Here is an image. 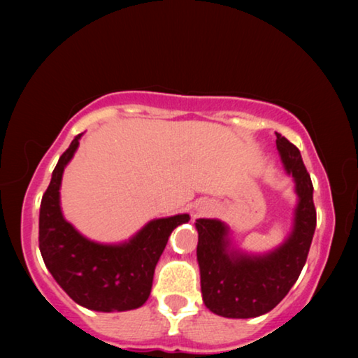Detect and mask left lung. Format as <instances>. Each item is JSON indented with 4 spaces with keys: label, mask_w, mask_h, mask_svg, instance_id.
Here are the masks:
<instances>
[{
    "label": "left lung",
    "mask_w": 358,
    "mask_h": 358,
    "mask_svg": "<svg viewBox=\"0 0 358 358\" xmlns=\"http://www.w3.org/2000/svg\"><path fill=\"white\" fill-rule=\"evenodd\" d=\"M276 147L295 178L300 202L295 227L280 250L250 257L229 252L227 230L221 221L197 220V260L205 306L217 316L248 319L268 313L287 295L303 270L316 229L313 183L300 150L276 132Z\"/></svg>",
    "instance_id": "1"
}]
</instances>
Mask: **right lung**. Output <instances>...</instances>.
Listing matches in <instances>:
<instances>
[{
    "instance_id": "right-lung-1",
    "label": "right lung",
    "mask_w": 358,
    "mask_h": 358,
    "mask_svg": "<svg viewBox=\"0 0 358 358\" xmlns=\"http://www.w3.org/2000/svg\"><path fill=\"white\" fill-rule=\"evenodd\" d=\"M78 134L59 156L39 211V250L55 281L72 300L88 310H136L148 300L155 266L172 230L189 221L177 215L148 222L129 243L106 246L83 238L59 210L63 171L78 147Z\"/></svg>"
}]
</instances>
